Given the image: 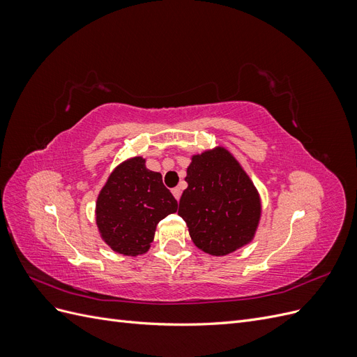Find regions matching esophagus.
I'll list each match as a JSON object with an SVG mask.
<instances>
[{
	"label": "esophagus",
	"instance_id": "esophagus-1",
	"mask_svg": "<svg viewBox=\"0 0 357 357\" xmlns=\"http://www.w3.org/2000/svg\"><path fill=\"white\" fill-rule=\"evenodd\" d=\"M172 195H174V198L178 201L180 197H181V188H174V189H172Z\"/></svg>",
	"mask_w": 357,
	"mask_h": 357
}]
</instances>
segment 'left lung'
Returning <instances> with one entry per match:
<instances>
[{
    "mask_svg": "<svg viewBox=\"0 0 357 357\" xmlns=\"http://www.w3.org/2000/svg\"><path fill=\"white\" fill-rule=\"evenodd\" d=\"M178 215L202 252L225 256L250 243L261 219V198L250 177L225 147L193 155Z\"/></svg>",
    "mask_w": 357,
    "mask_h": 357,
    "instance_id": "left-lung-1",
    "label": "left lung"
}]
</instances>
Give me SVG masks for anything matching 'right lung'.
Returning a JSON list of instances; mask_svg holds the SVG:
<instances>
[{
  "label": "right lung",
  "instance_id": "1",
  "mask_svg": "<svg viewBox=\"0 0 357 357\" xmlns=\"http://www.w3.org/2000/svg\"><path fill=\"white\" fill-rule=\"evenodd\" d=\"M177 211V201L159 172L135 156L112 172L96 199V225L112 250L125 256L143 255L153 241L156 225Z\"/></svg>",
  "mask_w": 357,
  "mask_h": 357
}]
</instances>
